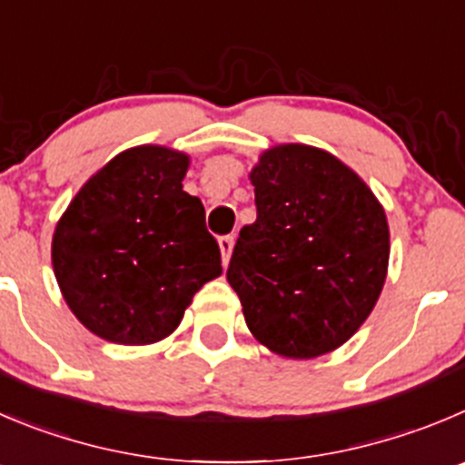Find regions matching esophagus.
Masks as SVG:
<instances>
[{
    "mask_svg": "<svg viewBox=\"0 0 465 465\" xmlns=\"http://www.w3.org/2000/svg\"><path fill=\"white\" fill-rule=\"evenodd\" d=\"M232 246H235V237L232 235L219 237V249H221V258H223V264H228L230 253H232Z\"/></svg>",
    "mask_w": 465,
    "mask_h": 465,
    "instance_id": "obj_1",
    "label": "esophagus"
}]
</instances>
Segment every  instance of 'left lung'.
Masks as SVG:
<instances>
[{"label": "left lung", "mask_w": 465, "mask_h": 465, "mask_svg": "<svg viewBox=\"0 0 465 465\" xmlns=\"http://www.w3.org/2000/svg\"><path fill=\"white\" fill-rule=\"evenodd\" d=\"M258 219L228 264L251 333L287 358L347 342L372 312L391 232L370 187L324 150L276 145L251 171Z\"/></svg>", "instance_id": "left-lung-1"}]
</instances>
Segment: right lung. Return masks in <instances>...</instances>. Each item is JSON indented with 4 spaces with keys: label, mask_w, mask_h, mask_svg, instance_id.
<instances>
[{
    "label": "right lung",
    "mask_w": 465,
    "mask_h": 465,
    "mask_svg": "<svg viewBox=\"0 0 465 465\" xmlns=\"http://www.w3.org/2000/svg\"><path fill=\"white\" fill-rule=\"evenodd\" d=\"M189 157L139 145L114 157L56 223L52 264L79 322L116 344L166 338L221 276L205 207L183 189Z\"/></svg>",
    "instance_id": "obj_1"
}]
</instances>
